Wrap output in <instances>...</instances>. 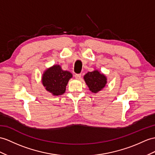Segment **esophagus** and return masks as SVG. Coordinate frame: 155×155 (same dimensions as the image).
I'll return each instance as SVG.
<instances>
[{
    "label": "esophagus",
    "instance_id": "obj_1",
    "mask_svg": "<svg viewBox=\"0 0 155 155\" xmlns=\"http://www.w3.org/2000/svg\"><path fill=\"white\" fill-rule=\"evenodd\" d=\"M81 74H75V79H76V80H80L81 79Z\"/></svg>",
    "mask_w": 155,
    "mask_h": 155
}]
</instances>
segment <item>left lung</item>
Returning <instances> with one entry per match:
<instances>
[{"label":"left lung","instance_id":"8db88e82","mask_svg":"<svg viewBox=\"0 0 155 155\" xmlns=\"http://www.w3.org/2000/svg\"><path fill=\"white\" fill-rule=\"evenodd\" d=\"M85 84L89 90L93 93H97L103 89L107 84V78L104 74L98 70L89 71L84 76Z\"/></svg>","mask_w":155,"mask_h":155}]
</instances>
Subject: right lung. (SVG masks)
<instances>
[{"mask_svg": "<svg viewBox=\"0 0 155 155\" xmlns=\"http://www.w3.org/2000/svg\"><path fill=\"white\" fill-rule=\"evenodd\" d=\"M72 76L69 71L63 70L60 65L55 64L44 71L41 81L48 92L58 96L65 93L66 85Z\"/></svg>", "mask_w": 155, "mask_h": 155, "instance_id": "1", "label": "right lung"}]
</instances>
